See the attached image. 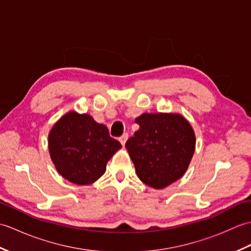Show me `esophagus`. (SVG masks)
Masks as SVG:
<instances>
[{"label":"esophagus","instance_id":"esophagus-1","mask_svg":"<svg viewBox=\"0 0 251 251\" xmlns=\"http://www.w3.org/2000/svg\"><path fill=\"white\" fill-rule=\"evenodd\" d=\"M127 139H128V134H123L120 138V142L122 146H125V143L127 141Z\"/></svg>","mask_w":251,"mask_h":251}]
</instances>
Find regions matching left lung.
Wrapping results in <instances>:
<instances>
[{"label": "left lung", "instance_id": "left-lung-1", "mask_svg": "<svg viewBox=\"0 0 251 251\" xmlns=\"http://www.w3.org/2000/svg\"><path fill=\"white\" fill-rule=\"evenodd\" d=\"M135 122L139 129L126 142L138 178L161 190L185 174L193 157L195 132L179 113H142Z\"/></svg>", "mask_w": 251, "mask_h": 251}]
</instances>
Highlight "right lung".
<instances>
[{
  "label": "right lung",
  "mask_w": 251,
  "mask_h": 251,
  "mask_svg": "<svg viewBox=\"0 0 251 251\" xmlns=\"http://www.w3.org/2000/svg\"><path fill=\"white\" fill-rule=\"evenodd\" d=\"M122 148L92 115L69 111L49 134V151L57 172L77 185H88L105 173L106 164Z\"/></svg>",
  "instance_id": "right-lung-1"
}]
</instances>
